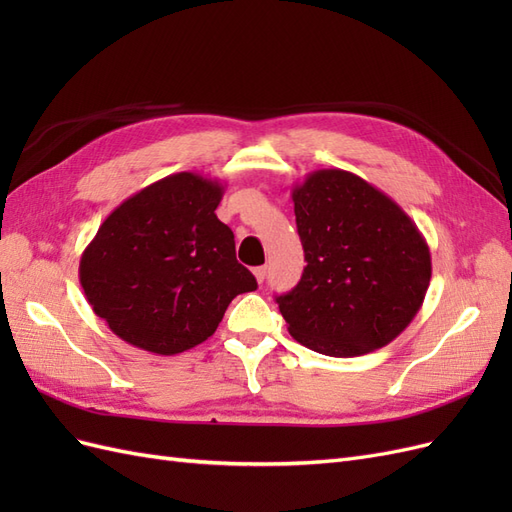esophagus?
<instances>
[{
  "label": "esophagus",
  "mask_w": 512,
  "mask_h": 512,
  "mask_svg": "<svg viewBox=\"0 0 512 512\" xmlns=\"http://www.w3.org/2000/svg\"><path fill=\"white\" fill-rule=\"evenodd\" d=\"M254 277L258 280V284L265 282V277H267V267H256V269H254Z\"/></svg>",
  "instance_id": "1"
}]
</instances>
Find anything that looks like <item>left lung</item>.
<instances>
[{
  "instance_id": "obj_1",
  "label": "left lung",
  "mask_w": 512,
  "mask_h": 512,
  "mask_svg": "<svg viewBox=\"0 0 512 512\" xmlns=\"http://www.w3.org/2000/svg\"><path fill=\"white\" fill-rule=\"evenodd\" d=\"M307 267L275 297L288 333L327 356L374 352L404 331L431 280L425 237L393 198L359 175L314 170L292 188Z\"/></svg>"
}]
</instances>
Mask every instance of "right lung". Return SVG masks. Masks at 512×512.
I'll use <instances>...</instances> for the list:
<instances>
[{
	"mask_svg": "<svg viewBox=\"0 0 512 512\" xmlns=\"http://www.w3.org/2000/svg\"><path fill=\"white\" fill-rule=\"evenodd\" d=\"M224 185L168 175L126 198L81 256L89 305L123 342L173 356L203 344L228 303L258 288L215 209Z\"/></svg>",
	"mask_w": 512,
	"mask_h": 512,
	"instance_id": "right-lung-1",
	"label": "right lung"
}]
</instances>
